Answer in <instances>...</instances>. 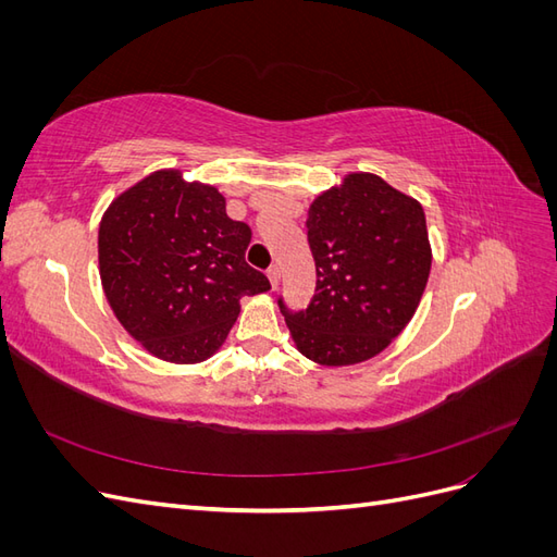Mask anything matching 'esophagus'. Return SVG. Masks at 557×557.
<instances>
[{
  "instance_id": "obj_1",
  "label": "esophagus",
  "mask_w": 557,
  "mask_h": 557,
  "mask_svg": "<svg viewBox=\"0 0 557 557\" xmlns=\"http://www.w3.org/2000/svg\"><path fill=\"white\" fill-rule=\"evenodd\" d=\"M267 274H269V281H272V285H274V290L278 288L281 285V267L278 264H272L267 269Z\"/></svg>"
}]
</instances>
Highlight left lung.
<instances>
[{
  "instance_id": "obj_1",
  "label": "left lung",
  "mask_w": 557,
  "mask_h": 557,
  "mask_svg": "<svg viewBox=\"0 0 557 557\" xmlns=\"http://www.w3.org/2000/svg\"><path fill=\"white\" fill-rule=\"evenodd\" d=\"M315 295L307 311L278 299L293 342L318 364L379 356L409 325L432 267L425 211L376 174L352 172L309 207Z\"/></svg>"
}]
</instances>
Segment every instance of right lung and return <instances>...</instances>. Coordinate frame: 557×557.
<instances>
[{"label":"right lung","mask_w":557,"mask_h":557,"mask_svg":"<svg viewBox=\"0 0 557 557\" xmlns=\"http://www.w3.org/2000/svg\"><path fill=\"white\" fill-rule=\"evenodd\" d=\"M248 244L250 227L232 221L215 185L160 170L104 211L99 276L115 318L150 356L195 364L225 344L242 297L272 288L246 262Z\"/></svg>","instance_id":"add662e5"}]
</instances>
